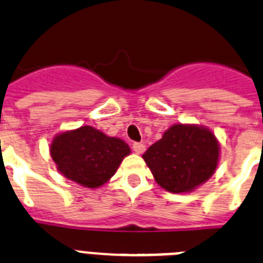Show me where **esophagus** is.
Masks as SVG:
<instances>
[{
	"instance_id": "obj_1",
	"label": "esophagus",
	"mask_w": 263,
	"mask_h": 263,
	"mask_svg": "<svg viewBox=\"0 0 263 263\" xmlns=\"http://www.w3.org/2000/svg\"><path fill=\"white\" fill-rule=\"evenodd\" d=\"M132 148H134L135 154H138V155L143 154V152L145 151V145L143 144V143H134V144H132Z\"/></svg>"
}]
</instances>
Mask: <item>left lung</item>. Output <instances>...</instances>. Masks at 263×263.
<instances>
[{
  "label": "left lung",
  "mask_w": 263,
  "mask_h": 263,
  "mask_svg": "<svg viewBox=\"0 0 263 263\" xmlns=\"http://www.w3.org/2000/svg\"><path fill=\"white\" fill-rule=\"evenodd\" d=\"M218 157L213 132L192 124L172 125L143 155L157 184L172 193L192 192L211 179Z\"/></svg>",
  "instance_id": "1"
}]
</instances>
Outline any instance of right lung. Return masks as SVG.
<instances>
[{
    "label": "right lung",
    "mask_w": 263,
    "mask_h": 263,
    "mask_svg": "<svg viewBox=\"0 0 263 263\" xmlns=\"http://www.w3.org/2000/svg\"><path fill=\"white\" fill-rule=\"evenodd\" d=\"M129 152L122 139L107 136L91 125L57 135L50 145L59 172L86 188L106 184Z\"/></svg>",
    "instance_id": "right-lung-1"
}]
</instances>
